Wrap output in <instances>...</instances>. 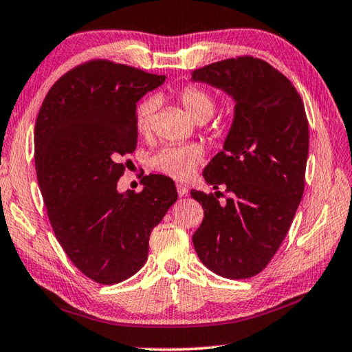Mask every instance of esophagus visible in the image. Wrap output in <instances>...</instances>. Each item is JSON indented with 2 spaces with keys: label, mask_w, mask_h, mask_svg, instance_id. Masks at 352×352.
<instances>
[{
  "label": "esophagus",
  "mask_w": 352,
  "mask_h": 352,
  "mask_svg": "<svg viewBox=\"0 0 352 352\" xmlns=\"http://www.w3.org/2000/svg\"><path fill=\"white\" fill-rule=\"evenodd\" d=\"M176 188H177V195H179V197H186L187 192H188L187 186H184V184H177Z\"/></svg>",
  "instance_id": "34e87169"
}]
</instances>
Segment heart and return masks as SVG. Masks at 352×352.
<instances>
[{
	"mask_svg": "<svg viewBox=\"0 0 352 352\" xmlns=\"http://www.w3.org/2000/svg\"><path fill=\"white\" fill-rule=\"evenodd\" d=\"M177 100L184 110L193 121L206 122L214 115L215 100L208 91L199 86H186L181 89ZM155 111V102L146 99L138 105L137 116H135V127L140 135H148L153 127V116ZM203 159L201 149L197 146H165L157 151L149 160L151 168L168 176L171 179L184 181L192 176Z\"/></svg>",
	"mask_w": 352,
	"mask_h": 352,
	"instance_id": "1",
	"label": "heart"
}]
</instances>
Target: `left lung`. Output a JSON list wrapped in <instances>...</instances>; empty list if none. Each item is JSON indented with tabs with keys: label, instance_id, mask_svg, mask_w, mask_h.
I'll return each instance as SVG.
<instances>
[{
	"label": "left lung",
	"instance_id": "obj_1",
	"mask_svg": "<svg viewBox=\"0 0 352 352\" xmlns=\"http://www.w3.org/2000/svg\"><path fill=\"white\" fill-rule=\"evenodd\" d=\"M193 82L221 89L234 100L223 151L204 179L221 192L190 195L204 209L193 245L208 269L225 278H250L278 250L305 186L308 121L293 83L258 58L239 56L192 72Z\"/></svg>",
	"mask_w": 352,
	"mask_h": 352
}]
</instances>
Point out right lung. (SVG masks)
I'll list each match as a JSON object with an SVG mask.
<instances>
[{"mask_svg":"<svg viewBox=\"0 0 352 352\" xmlns=\"http://www.w3.org/2000/svg\"><path fill=\"white\" fill-rule=\"evenodd\" d=\"M165 82L126 64L93 59L52 86L34 127L37 181L59 244L102 285L127 280L148 259L149 236L177 199L162 175L120 192L122 155L137 148V102Z\"/></svg>","mask_w":352,"mask_h":352,"instance_id":"1","label":"right lung"}]
</instances>
